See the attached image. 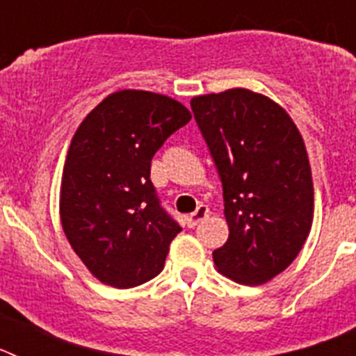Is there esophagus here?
<instances>
[{
	"instance_id": "esophagus-1",
	"label": "esophagus",
	"mask_w": 356,
	"mask_h": 356,
	"mask_svg": "<svg viewBox=\"0 0 356 356\" xmlns=\"http://www.w3.org/2000/svg\"><path fill=\"white\" fill-rule=\"evenodd\" d=\"M209 217V207L207 205H200L196 210H194V213H191V216L187 217V226L188 228H194V226L200 225L203 219H207Z\"/></svg>"
}]
</instances>
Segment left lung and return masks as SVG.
<instances>
[{"instance_id": "8db88e82", "label": "left lung", "mask_w": 356, "mask_h": 356, "mask_svg": "<svg viewBox=\"0 0 356 356\" xmlns=\"http://www.w3.org/2000/svg\"><path fill=\"white\" fill-rule=\"evenodd\" d=\"M191 106L221 176L229 228L213 264L237 284H266L291 266L312 228L303 137L278 103L253 90L196 96Z\"/></svg>"}]
</instances>
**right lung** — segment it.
I'll return each mask as SVG.
<instances>
[{
  "instance_id": "right-lung-1",
  "label": "right lung",
  "mask_w": 356,
  "mask_h": 356,
  "mask_svg": "<svg viewBox=\"0 0 356 356\" xmlns=\"http://www.w3.org/2000/svg\"><path fill=\"white\" fill-rule=\"evenodd\" d=\"M191 118L172 97L127 89L106 96L78 127L62 172L60 221L102 284L137 287L163 269L181 228L160 205L151 159Z\"/></svg>"
}]
</instances>
